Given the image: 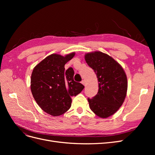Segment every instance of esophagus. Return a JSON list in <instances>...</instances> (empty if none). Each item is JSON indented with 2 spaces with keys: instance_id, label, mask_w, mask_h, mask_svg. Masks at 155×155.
<instances>
[{
  "instance_id": "34e87169",
  "label": "esophagus",
  "mask_w": 155,
  "mask_h": 155,
  "mask_svg": "<svg viewBox=\"0 0 155 155\" xmlns=\"http://www.w3.org/2000/svg\"><path fill=\"white\" fill-rule=\"evenodd\" d=\"M81 83L83 84V85L84 86H85V80H83V81H81Z\"/></svg>"
}]
</instances>
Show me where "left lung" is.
I'll return each instance as SVG.
<instances>
[{"instance_id": "obj_1", "label": "left lung", "mask_w": 155, "mask_h": 155, "mask_svg": "<svg viewBox=\"0 0 155 155\" xmlns=\"http://www.w3.org/2000/svg\"><path fill=\"white\" fill-rule=\"evenodd\" d=\"M85 59L95 72L98 92L88 98L91 110L101 118L113 115L122 105L127 91V79L124 68L110 55L100 51L87 53Z\"/></svg>"}]
</instances>
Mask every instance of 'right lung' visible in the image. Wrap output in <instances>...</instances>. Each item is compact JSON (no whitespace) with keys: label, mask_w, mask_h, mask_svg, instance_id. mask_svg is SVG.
<instances>
[{"label":"right lung","mask_w":155,"mask_h":155,"mask_svg":"<svg viewBox=\"0 0 155 155\" xmlns=\"http://www.w3.org/2000/svg\"><path fill=\"white\" fill-rule=\"evenodd\" d=\"M75 52L64 56L52 54L37 64L31 76L30 88L38 105L46 113L58 116L71 107V97L80 93L84 87L74 81L72 68L64 70V65Z\"/></svg>","instance_id":"right-lung-1"}]
</instances>
